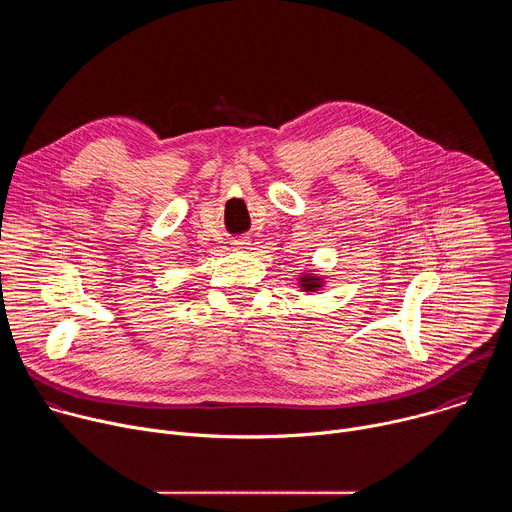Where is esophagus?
<instances>
[{
    "label": "esophagus",
    "mask_w": 512,
    "mask_h": 512,
    "mask_svg": "<svg viewBox=\"0 0 512 512\" xmlns=\"http://www.w3.org/2000/svg\"><path fill=\"white\" fill-rule=\"evenodd\" d=\"M249 245H251V243H249V239H245V237L233 241V249H235V251H245V249H249Z\"/></svg>",
    "instance_id": "34e87169"
}]
</instances>
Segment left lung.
I'll list each match as a JSON object with an SVG mask.
<instances>
[{
    "mask_svg": "<svg viewBox=\"0 0 512 512\" xmlns=\"http://www.w3.org/2000/svg\"><path fill=\"white\" fill-rule=\"evenodd\" d=\"M300 289L304 291V294H316V291H320L324 285H326V279L324 275H318L314 271H306L300 275Z\"/></svg>",
    "mask_w": 512,
    "mask_h": 512,
    "instance_id": "left-lung-1",
    "label": "left lung"
}]
</instances>
